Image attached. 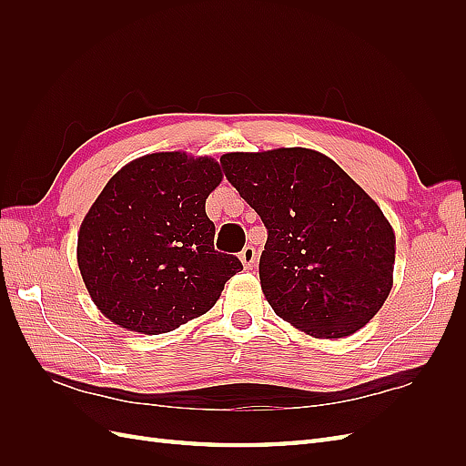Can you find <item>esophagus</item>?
I'll return each mask as SVG.
<instances>
[{"instance_id":"esophagus-1","label":"esophagus","mask_w":466,"mask_h":466,"mask_svg":"<svg viewBox=\"0 0 466 466\" xmlns=\"http://www.w3.org/2000/svg\"><path fill=\"white\" fill-rule=\"evenodd\" d=\"M238 258H241L245 270H250V268H255V264H257V250H255V247H245L241 255H238Z\"/></svg>"}]
</instances>
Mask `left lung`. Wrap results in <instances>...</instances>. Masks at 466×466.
<instances>
[{
    "instance_id": "obj_1",
    "label": "left lung",
    "mask_w": 466,
    "mask_h": 466,
    "mask_svg": "<svg viewBox=\"0 0 466 466\" xmlns=\"http://www.w3.org/2000/svg\"><path fill=\"white\" fill-rule=\"evenodd\" d=\"M225 177L268 229L260 288L274 313L313 338L365 327L392 289V225L327 155L307 147L221 155Z\"/></svg>"
}]
</instances>
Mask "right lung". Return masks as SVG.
I'll return each instance as SVG.
<instances>
[{
    "instance_id": "1",
    "label": "right lung",
    "mask_w": 466,
    "mask_h": 466,
    "mask_svg": "<svg viewBox=\"0 0 466 466\" xmlns=\"http://www.w3.org/2000/svg\"><path fill=\"white\" fill-rule=\"evenodd\" d=\"M223 180L214 157L159 151L124 165L77 231V266L110 322L163 334L208 313L243 270L214 248L206 198Z\"/></svg>"
}]
</instances>
